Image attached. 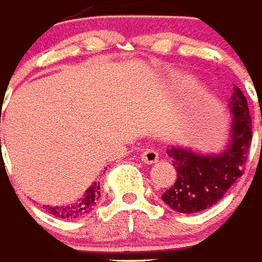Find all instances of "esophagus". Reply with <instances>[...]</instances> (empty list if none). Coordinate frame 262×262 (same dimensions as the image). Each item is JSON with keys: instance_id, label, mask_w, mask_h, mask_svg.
I'll use <instances>...</instances> for the list:
<instances>
[{"instance_id": "1", "label": "esophagus", "mask_w": 262, "mask_h": 262, "mask_svg": "<svg viewBox=\"0 0 262 262\" xmlns=\"http://www.w3.org/2000/svg\"><path fill=\"white\" fill-rule=\"evenodd\" d=\"M158 152L156 150H151V148H148V150H144L142 152L141 160L143 161L144 164H156L157 161H158Z\"/></svg>"}]
</instances>
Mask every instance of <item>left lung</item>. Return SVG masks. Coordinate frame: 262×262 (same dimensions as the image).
<instances>
[{
	"mask_svg": "<svg viewBox=\"0 0 262 262\" xmlns=\"http://www.w3.org/2000/svg\"><path fill=\"white\" fill-rule=\"evenodd\" d=\"M231 120L225 148L202 154L183 146H169L167 156L177 170L173 187L162 194L171 210L194 214L216 204L244 170L252 144V118L242 91L234 86L229 100Z\"/></svg>",
	"mask_w": 262,
	"mask_h": 262,
	"instance_id": "obj_1",
	"label": "left lung"
}]
</instances>
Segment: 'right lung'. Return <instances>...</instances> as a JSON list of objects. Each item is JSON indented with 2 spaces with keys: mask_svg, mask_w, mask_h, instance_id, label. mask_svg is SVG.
<instances>
[{
  "mask_svg": "<svg viewBox=\"0 0 262 262\" xmlns=\"http://www.w3.org/2000/svg\"><path fill=\"white\" fill-rule=\"evenodd\" d=\"M100 199V183H93L75 203L68 206H47L48 214L60 219H77L92 212Z\"/></svg>",
  "mask_w": 262,
  "mask_h": 262,
  "instance_id": "obj_1",
  "label": "right lung"
}]
</instances>
